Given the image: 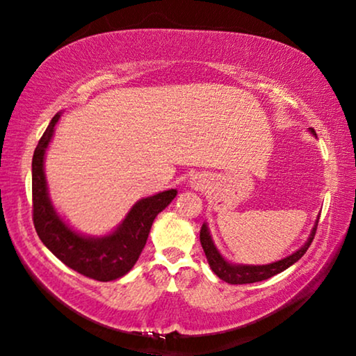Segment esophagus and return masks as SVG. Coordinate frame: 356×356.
<instances>
[{"instance_id":"1","label":"esophagus","mask_w":356,"mask_h":356,"mask_svg":"<svg viewBox=\"0 0 356 356\" xmlns=\"http://www.w3.org/2000/svg\"><path fill=\"white\" fill-rule=\"evenodd\" d=\"M194 184H199V181H196V179H194Z\"/></svg>"}]
</instances>
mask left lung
<instances>
[{"instance_id": "left-lung-1", "label": "left lung", "mask_w": 356, "mask_h": 356, "mask_svg": "<svg viewBox=\"0 0 356 356\" xmlns=\"http://www.w3.org/2000/svg\"><path fill=\"white\" fill-rule=\"evenodd\" d=\"M311 134L316 138L314 129H308ZM319 222V216L316 218L313 228H311V233L308 236V240L305 241V245H301L298 250L295 252H291L290 256L284 257V259H279L275 262H270V264H236V262L228 261L227 257H223V254L218 251V248L216 246V243L212 240L211 235V228H209V223L204 222L202 228H201V245L202 250L206 252L207 262L211 266V269L213 274H216L218 279H222L223 282L232 285H241V284H254V282H261L266 279H270L280 272H284L285 269H289L290 266H293L296 261H300L301 257L313 241L314 233H316V227H318Z\"/></svg>"}]
</instances>
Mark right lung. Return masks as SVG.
Returning <instances> with one entry per match:
<instances>
[{
	"instance_id": "right-lung-1",
	"label": "right lung",
	"mask_w": 356,
	"mask_h": 356,
	"mask_svg": "<svg viewBox=\"0 0 356 356\" xmlns=\"http://www.w3.org/2000/svg\"><path fill=\"white\" fill-rule=\"evenodd\" d=\"M53 116L32 159L33 225L43 245L79 274L99 282H111L128 274L138 262L155 217L177 197V189L139 199L123 220L104 235H87L70 225L53 206L45 175L47 150L61 118Z\"/></svg>"
}]
</instances>
